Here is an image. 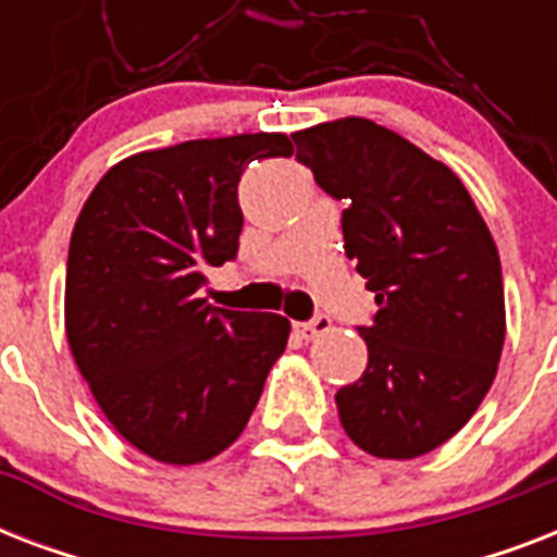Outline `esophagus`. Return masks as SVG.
<instances>
[{
  "mask_svg": "<svg viewBox=\"0 0 557 557\" xmlns=\"http://www.w3.org/2000/svg\"><path fill=\"white\" fill-rule=\"evenodd\" d=\"M330 330H332V321L326 318V314H318V318H314V321H309V323H295V332L306 341L321 338L323 332H330Z\"/></svg>",
  "mask_w": 557,
  "mask_h": 557,
  "instance_id": "34e87169",
  "label": "esophagus"
}]
</instances>
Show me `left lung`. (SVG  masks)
I'll return each instance as SVG.
<instances>
[{
    "label": "left lung",
    "mask_w": 557,
    "mask_h": 557,
    "mask_svg": "<svg viewBox=\"0 0 557 557\" xmlns=\"http://www.w3.org/2000/svg\"><path fill=\"white\" fill-rule=\"evenodd\" d=\"M297 161L344 199L347 257L375 292L361 330L367 370L338 389V416L379 459L431 454L466 428L506 341L500 253L466 185L370 117L292 135Z\"/></svg>",
    "instance_id": "left-lung-1"
}]
</instances>
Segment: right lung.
I'll return each mask as SVG.
<instances>
[{
    "mask_svg": "<svg viewBox=\"0 0 557 557\" xmlns=\"http://www.w3.org/2000/svg\"><path fill=\"white\" fill-rule=\"evenodd\" d=\"M283 133L199 138L107 170L74 222L65 338L109 424L168 466L239 440L292 323L213 309L205 269L234 260L251 161L288 159Z\"/></svg>",
    "mask_w": 557,
    "mask_h": 557,
    "instance_id": "obj_1",
    "label": "right lung"
}]
</instances>
